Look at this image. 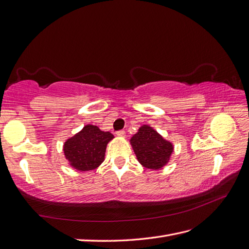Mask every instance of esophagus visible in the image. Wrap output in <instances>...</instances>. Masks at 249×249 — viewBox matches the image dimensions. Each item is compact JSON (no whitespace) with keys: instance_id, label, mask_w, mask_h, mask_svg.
I'll return each instance as SVG.
<instances>
[{"instance_id":"34e87169","label":"esophagus","mask_w":249,"mask_h":249,"mask_svg":"<svg viewBox=\"0 0 249 249\" xmlns=\"http://www.w3.org/2000/svg\"><path fill=\"white\" fill-rule=\"evenodd\" d=\"M117 135L119 137H125V130H119V131H117Z\"/></svg>"}]
</instances>
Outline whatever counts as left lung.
<instances>
[{
	"instance_id": "left-lung-1",
	"label": "left lung",
	"mask_w": 249,
	"mask_h": 249,
	"mask_svg": "<svg viewBox=\"0 0 249 249\" xmlns=\"http://www.w3.org/2000/svg\"><path fill=\"white\" fill-rule=\"evenodd\" d=\"M130 144L139 162L151 170L163 167L174 151L173 144L148 125L139 128L137 134L131 137Z\"/></svg>"
}]
</instances>
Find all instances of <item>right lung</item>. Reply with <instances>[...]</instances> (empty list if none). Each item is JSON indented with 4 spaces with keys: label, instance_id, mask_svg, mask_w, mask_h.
<instances>
[{
    "label": "right lung",
    "instance_id": "add662e5",
    "mask_svg": "<svg viewBox=\"0 0 249 249\" xmlns=\"http://www.w3.org/2000/svg\"><path fill=\"white\" fill-rule=\"evenodd\" d=\"M109 131L88 124L63 144V153L69 163L77 171H91L100 166L105 159L109 141L113 139Z\"/></svg>",
    "mask_w": 249,
    "mask_h": 249
}]
</instances>
